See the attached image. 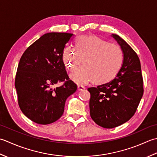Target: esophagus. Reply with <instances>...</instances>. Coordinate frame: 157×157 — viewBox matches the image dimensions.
I'll use <instances>...</instances> for the list:
<instances>
[{"instance_id":"obj_1","label":"esophagus","mask_w":157,"mask_h":157,"mask_svg":"<svg viewBox=\"0 0 157 157\" xmlns=\"http://www.w3.org/2000/svg\"><path fill=\"white\" fill-rule=\"evenodd\" d=\"M77 88H78V91H82V90H84V89H85V87H83V86H81V85H78Z\"/></svg>"}]
</instances>
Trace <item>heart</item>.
<instances>
[{
    "mask_svg": "<svg viewBox=\"0 0 157 157\" xmlns=\"http://www.w3.org/2000/svg\"><path fill=\"white\" fill-rule=\"evenodd\" d=\"M75 49L69 44L62 52V60L66 69L74 71L83 59L84 65L70 75L78 85L94 81L104 84L111 81L120 71L124 61L121 47L91 35H83L75 40Z\"/></svg>",
    "mask_w": 157,
    "mask_h": 157,
    "instance_id": "heart-1",
    "label": "heart"
}]
</instances>
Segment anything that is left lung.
<instances>
[{
	"label": "left lung",
	"instance_id": "obj_1",
	"mask_svg": "<svg viewBox=\"0 0 157 157\" xmlns=\"http://www.w3.org/2000/svg\"><path fill=\"white\" fill-rule=\"evenodd\" d=\"M122 49L124 61L116 78L109 82L89 87L90 116L94 122L111 129L129 121L136 113L144 94L140 61L123 38L113 34Z\"/></svg>",
	"mask_w": 157,
	"mask_h": 157
}]
</instances>
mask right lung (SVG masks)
Returning a JSON list of instances; mask_svg holds the SVG:
<instances>
[{
	"instance_id": "obj_1",
	"label": "right lung",
	"mask_w": 157,
	"mask_h": 157,
	"mask_svg": "<svg viewBox=\"0 0 157 157\" xmlns=\"http://www.w3.org/2000/svg\"><path fill=\"white\" fill-rule=\"evenodd\" d=\"M73 34L50 33L28 47L21 56L15 87L22 113L33 122L47 124L62 116L66 99L76 91L62 60V52ZM62 82L60 87H52Z\"/></svg>"
}]
</instances>
